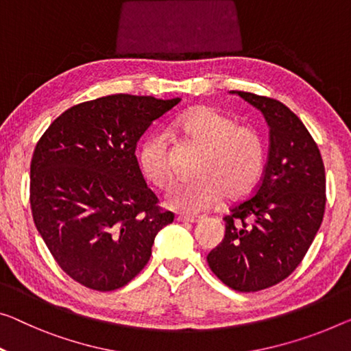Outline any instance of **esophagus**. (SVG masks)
<instances>
[{
	"instance_id": "34e87169",
	"label": "esophagus",
	"mask_w": 351,
	"mask_h": 351,
	"mask_svg": "<svg viewBox=\"0 0 351 351\" xmlns=\"http://www.w3.org/2000/svg\"><path fill=\"white\" fill-rule=\"evenodd\" d=\"M178 222H186V223H195L200 221V217L198 216H178L176 217Z\"/></svg>"
}]
</instances>
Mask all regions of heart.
Listing matches in <instances>:
<instances>
[{"label": "heart", "mask_w": 351, "mask_h": 351, "mask_svg": "<svg viewBox=\"0 0 351 351\" xmlns=\"http://www.w3.org/2000/svg\"><path fill=\"white\" fill-rule=\"evenodd\" d=\"M176 128L205 148L193 180L176 182L167 193V205L178 211L200 213L221 200L239 198L257 184L265 169V143L257 129L237 124L221 110L200 106L176 119ZM143 176L156 187H167L173 178L169 143L162 134H151L138 149Z\"/></svg>", "instance_id": "1"}]
</instances>
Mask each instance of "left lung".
I'll use <instances>...</instances> for the list:
<instances>
[{"instance_id":"8db88e82","label":"left lung","mask_w":351,"mask_h":351,"mask_svg":"<svg viewBox=\"0 0 351 351\" xmlns=\"http://www.w3.org/2000/svg\"><path fill=\"white\" fill-rule=\"evenodd\" d=\"M269 125V153L254 195L230 209L222 243L208 265L237 291H258L287 279L322 226L326 176L320 149L300 118L276 99L232 91Z\"/></svg>"}]
</instances>
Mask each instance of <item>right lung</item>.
I'll list each match as a JSON object with an SVG mask.
<instances>
[{
	"label": "right lung",
	"instance_id": "right-lung-1",
	"mask_svg": "<svg viewBox=\"0 0 351 351\" xmlns=\"http://www.w3.org/2000/svg\"><path fill=\"white\" fill-rule=\"evenodd\" d=\"M181 99L112 94L67 108L31 159L36 228L64 273L97 291L121 289L145 268L173 222L146 186L135 148Z\"/></svg>",
	"mask_w": 351,
	"mask_h": 351
}]
</instances>
